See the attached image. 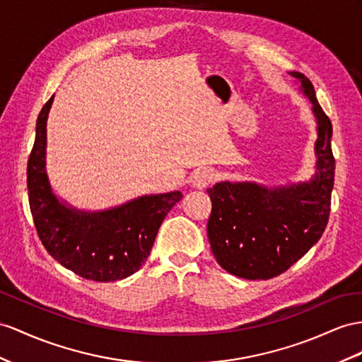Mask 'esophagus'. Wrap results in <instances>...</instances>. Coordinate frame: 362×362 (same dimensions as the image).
<instances>
[{"label":"esophagus","mask_w":362,"mask_h":362,"mask_svg":"<svg viewBox=\"0 0 362 362\" xmlns=\"http://www.w3.org/2000/svg\"><path fill=\"white\" fill-rule=\"evenodd\" d=\"M216 180V173L212 170L208 168H203V170H197L191 175V185L194 188H206L209 183H212Z\"/></svg>","instance_id":"34e87169"}]
</instances>
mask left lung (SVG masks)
I'll return each instance as SVG.
<instances>
[{
  "mask_svg": "<svg viewBox=\"0 0 362 362\" xmlns=\"http://www.w3.org/2000/svg\"><path fill=\"white\" fill-rule=\"evenodd\" d=\"M310 100L317 120L315 174L305 182L266 187L257 182H220L208 189L211 251L225 271L246 280H269L300 260L326 229L335 175L332 122L313 86L291 71Z\"/></svg>",
  "mask_w": 362,
  "mask_h": 362,
  "instance_id": "8db88e82",
  "label": "left lung"
}]
</instances>
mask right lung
<instances>
[{
	"mask_svg": "<svg viewBox=\"0 0 362 362\" xmlns=\"http://www.w3.org/2000/svg\"><path fill=\"white\" fill-rule=\"evenodd\" d=\"M49 99L36 119V137L27 165V189L35 228L47 252L86 280L108 283L141 269L165 216L180 191L146 194L122 205L86 211L54 194L47 174Z\"/></svg>",
	"mask_w": 362,
	"mask_h": 362,
	"instance_id": "1",
	"label": "right lung"
}]
</instances>
